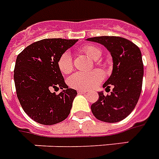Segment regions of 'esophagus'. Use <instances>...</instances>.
Wrapping results in <instances>:
<instances>
[{
	"instance_id": "esophagus-1",
	"label": "esophagus",
	"mask_w": 159,
	"mask_h": 159,
	"mask_svg": "<svg viewBox=\"0 0 159 159\" xmlns=\"http://www.w3.org/2000/svg\"><path fill=\"white\" fill-rule=\"evenodd\" d=\"M77 92L78 94H85L86 92H85V91H83V90H78Z\"/></svg>"
}]
</instances>
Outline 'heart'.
Instances as JSON below:
<instances>
[{
	"label": "heart",
	"instance_id": "1",
	"mask_svg": "<svg viewBox=\"0 0 159 159\" xmlns=\"http://www.w3.org/2000/svg\"><path fill=\"white\" fill-rule=\"evenodd\" d=\"M80 51L93 60L98 59L102 54L98 47L91 44L82 46ZM57 67L61 74H67L72 72L74 63L70 53L66 51L60 55L57 59ZM103 77L104 74L99 69L89 72H77L67 79V85L71 88L77 90H91L98 85L103 80Z\"/></svg>",
	"mask_w": 159,
	"mask_h": 159
}]
</instances>
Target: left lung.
Returning <instances> with one entry per match:
<instances>
[{"instance_id": "1", "label": "left lung", "mask_w": 159, "mask_h": 159, "mask_svg": "<svg viewBox=\"0 0 159 159\" xmlns=\"http://www.w3.org/2000/svg\"><path fill=\"white\" fill-rule=\"evenodd\" d=\"M105 46L113 58V70L103 84L110 95L98 92V99L91 109L97 119L105 122H117L131 113L139 100L142 89L143 67L141 52L133 42L121 37L102 36L87 38Z\"/></svg>"}]
</instances>
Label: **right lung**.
<instances>
[{
  "label": "right lung",
  "instance_id": "obj_1",
  "mask_svg": "<svg viewBox=\"0 0 159 159\" xmlns=\"http://www.w3.org/2000/svg\"><path fill=\"white\" fill-rule=\"evenodd\" d=\"M78 39L46 38L27 46L20 52L14 67L18 99L24 111L40 124L53 125L68 116L76 90L68 88L57 67L61 54ZM64 90L59 94L51 90Z\"/></svg>",
  "mask_w": 159,
  "mask_h": 159
}]
</instances>
